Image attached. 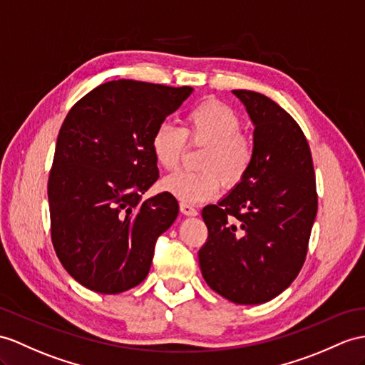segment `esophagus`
<instances>
[{
    "instance_id": "obj_1",
    "label": "esophagus",
    "mask_w": 365,
    "mask_h": 365,
    "mask_svg": "<svg viewBox=\"0 0 365 365\" xmlns=\"http://www.w3.org/2000/svg\"><path fill=\"white\" fill-rule=\"evenodd\" d=\"M180 209H181V213H184V215H187V217H197L198 215V210L195 209L193 206H190V204H187V202H181Z\"/></svg>"
}]
</instances>
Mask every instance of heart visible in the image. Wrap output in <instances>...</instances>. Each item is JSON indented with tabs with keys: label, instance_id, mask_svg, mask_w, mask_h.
Listing matches in <instances>:
<instances>
[{
	"label": "heart",
	"instance_id": "1",
	"mask_svg": "<svg viewBox=\"0 0 365 365\" xmlns=\"http://www.w3.org/2000/svg\"><path fill=\"white\" fill-rule=\"evenodd\" d=\"M242 120L227 105L204 102L185 114L184 131L172 123L158 125L150 140L159 167L175 170L181 161L185 138L206 145L200 167L202 172H180L167 176L163 189L182 202H202L220 190L221 180L235 185L243 180L252 161V147L242 133Z\"/></svg>",
	"mask_w": 365,
	"mask_h": 365
}]
</instances>
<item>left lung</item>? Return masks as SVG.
<instances>
[{"label":"left lung","instance_id":"8db88e82","mask_svg":"<svg viewBox=\"0 0 365 365\" xmlns=\"http://www.w3.org/2000/svg\"><path fill=\"white\" fill-rule=\"evenodd\" d=\"M232 94L252 122V161L242 181L202 209L209 237L198 259L204 280L220 296L259 305L285 291L305 262L316 181L297 122L260 93Z\"/></svg>","mask_w":365,"mask_h":365}]
</instances>
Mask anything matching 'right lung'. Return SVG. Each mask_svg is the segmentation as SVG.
I'll list each match as a JSON object with an SVG mask.
<instances>
[{
    "label": "right lung",
    "instance_id": "right-lung-1",
    "mask_svg": "<svg viewBox=\"0 0 365 365\" xmlns=\"http://www.w3.org/2000/svg\"><path fill=\"white\" fill-rule=\"evenodd\" d=\"M193 93L113 80L68 113L49 173L51 235L71 277L101 294H119L147 277L158 237L180 206L173 195H142L158 181L153 131Z\"/></svg>",
    "mask_w": 365,
    "mask_h": 365
}]
</instances>
